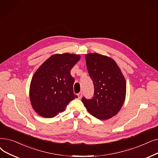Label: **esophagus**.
<instances>
[{
    "label": "esophagus",
    "instance_id": "esophagus-1",
    "mask_svg": "<svg viewBox=\"0 0 158 158\" xmlns=\"http://www.w3.org/2000/svg\"><path fill=\"white\" fill-rule=\"evenodd\" d=\"M82 95H83V93H82V92H79V93L77 94V96H78V98H79V99H81V98H82Z\"/></svg>",
    "mask_w": 158,
    "mask_h": 158
}]
</instances>
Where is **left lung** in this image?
I'll return each mask as SVG.
<instances>
[{
	"mask_svg": "<svg viewBox=\"0 0 158 158\" xmlns=\"http://www.w3.org/2000/svg\"><path fill=\"white\" fill-rule=\"evenodd\" d=\"M87 70L94 86V97L82 101L88 112L101 120L117 114L125 102L126 81L120 68L110 57L99 53L85 55Z\"/></svg>",
	"mask_w": 158,
	"mask_h": 158,
	"instance_id": "left-lung-1",
	"label": "left lung"
}]
</instances>
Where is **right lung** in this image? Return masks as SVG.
Returning <instances> with one entry per match:
<instances>
[{
	"mask_svg": "<svg viewBox=\"0 0 158 158\" xmlns=\"http://www.w3.org/2000/svg\"><path fill=\"white\" fill-rule=\"evenodd\" d=\"M80 58L79 55L68 53L53 55L34 73L30 98L33 110L39 115L53 118L77 98L73 93L75 79L70 70Z\"/></svg>",
	"mask_w": 158,
	"mask_h": 158,
	"instance_id": "obj_1",
	"label": "right lung"
}]
</instances>
